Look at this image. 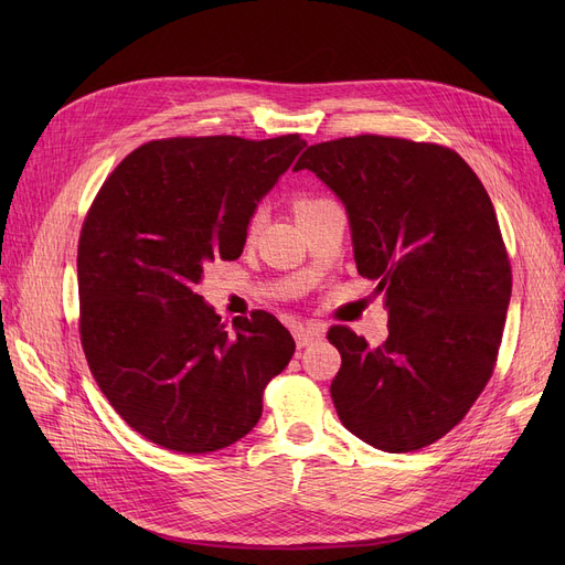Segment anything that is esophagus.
Masks as SVG:
<instances>
[{
    "label": "esophagus",
    "instance_id": "1",
    "mask_svg": "<svg viewBox=\"0 0 565 565\" xmlns=\"http://www.w3.org/2000/svg\"><path fill=\"white\" fill-rule=\"evenodd\" d=\"M292 337H295V343H298V348H305L318 339H322V330L320 328H313V324H307V328H295L292 330Z\"/></svg>",
    "mask_w": 565,
    "mask_h": 565
}]
</instances>
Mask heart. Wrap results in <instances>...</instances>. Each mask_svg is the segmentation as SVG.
Segmentation results:
<instances>
[{"mask_svg":"<svg viewBox=\"0 0 565 565\" xmlns=\"http://www.w3.org/2000/svg\"><path fill=\"white\" fill-rule=\"evenodd\" d=\"M322 201H328V199H318V196H298L295 199V215H300V213H305V211H309V207H313V205H318V203H322ZM263 222H265V205H256L254 207V213L249 215V222H247V235H256L258 231H260V226H263Z\"/></svg>","mask_w":565,"mask_h":565,"instance_id":"1","label":"heart"}]
</instances>
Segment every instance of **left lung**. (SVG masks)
<instances>
[{"mask_svg":"<svg viewBox=\"0 0 565 565\" xmlns=\"http://www.w3.org/2000/svg\"><path fill=\"white\" fill-rule=\"evenodd\" d=\"M300 169L343 201L358 273L387 295L377 348L345 324L328 332L339 419L375 449H424L465 419L497 364L513 275L492 201L454 148L430 141L341 137L309 146Z\"/></svg>","mask_w":565,"mask_h":565,"instance_id":"8db88e82","label":"left lung"}]
</instances>
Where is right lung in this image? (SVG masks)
Instances as JSON below:
<instances>
[{
	"label": "right lung",
	"mask_w": 565,
	"mask_h": 565,
	"mask_svg": "<svg viewBox=\"0 0 565 565\" xmlns=\"http://www.w3.org/2000/svg\"><path fill=\"white\" fill-rule=\"evenodd\" d=\"M300 135L169 137L126 156L86 211L77 245L79 341L121 419L158 447L211 454L260 419L295 352L267 311L231 328L196 292L203 265L243 254L260 196Z\"/></svg>",
	"instance_id": "right-lung-1"
}]
</instances>
